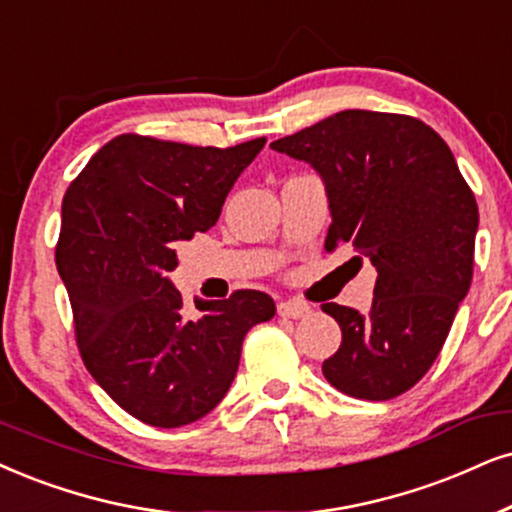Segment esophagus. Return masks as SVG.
<instances>
[{"label": "esophagus", "mask_w": 512, "mask_h": 512, "mask_svg": "<svg viewBox=\"0 0 512 512\" xmlns=\"http://www.w3.org/2000/svg\"><path fill=\"white\" fill-rule=\"evenodd\" d=\"M309 312H312V307H309L307 302H300V300L278 302V316H283V319H302V316H307Z\"/></svg>", "instance_id": "obj_1"}]
</instances>
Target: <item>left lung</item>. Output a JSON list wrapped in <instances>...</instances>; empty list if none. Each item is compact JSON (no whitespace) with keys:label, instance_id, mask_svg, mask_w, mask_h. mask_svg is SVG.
I'll use <instances>...</instances> for the list:
<instances>
[{"label":"left lung","instance_id":"left-lung-1","mask_svg":"<svg viewBox=\"0 0 512 512\" xmlns=\"http://www.w3.org/2000/svg\"><path fill=\"white\" fill-rule=\"evenodd\" d=\"M321 174L326 250L352 243L378 271L371 312L326 302L342 345L323 375L349 397H399L430 371L468 295L480 224L454 153L418 118L340 111L271 144Z\"/></svg>","mask_w":512,"mask_h":512}]
</instances>
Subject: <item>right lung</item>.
<instances>
[{"instance_id": "1", "label": "right lung", "mask_w": 512, "mask_h": 512, "mask_svg": "<svg viewBox=\"0 0 512 512\" xmlns=\"http://www.w3.org/2000/svg\"><path fill=\"white\" fill-rule=\"evenodd\" d=\"M267 139L231 148L120 134L92 155L63 198L56 267L94 380L129 416L181 428L234 383L245 333L276 304L260 290L196 300L184 312L167 271L179 243L217 224L234 181Z\"/></svg>"}]
</instances>
